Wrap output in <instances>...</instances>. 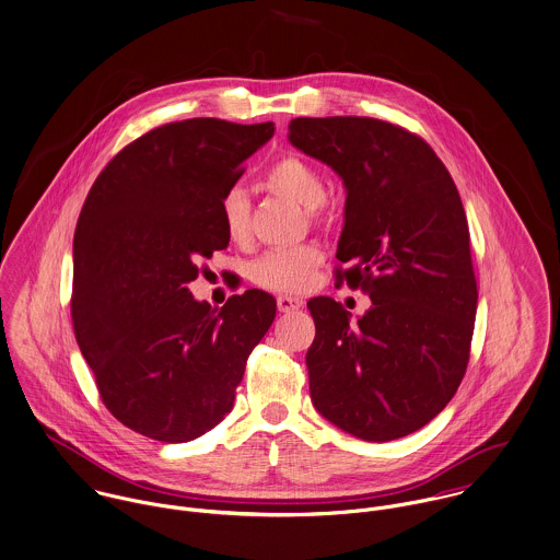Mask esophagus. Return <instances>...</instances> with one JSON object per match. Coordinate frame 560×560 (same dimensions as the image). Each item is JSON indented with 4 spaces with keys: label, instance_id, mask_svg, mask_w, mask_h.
Segmentation results:
<instances>
[{
    "label": "esophagus",
    "instance_id": "34e87169",
    "mask_svg": "<svg viewBox=\"0 0 560 560\" xmlns=\"http://www.w3.org/2000/svg\"><path fill=\"white\" fill-rule=\"evenodd\" d=\"M277 307H279L281 313H290V311L301 310V307H303V301L292 299V296H279V299H277Z\"/></svg>",
    "mask_w": 560,
    "mask_h": 560
}]
</instances>
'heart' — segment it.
Returning <instances> with one entry per match:
<instances>
[{
    "label": "heart",
    "instance_id": "heart-1",
    "mask_svg": "<svg viewBox=\"0 0 560 560\" xmlns=\"http://www.w3.org/2000/svg\"><path fill=\"white\" fill-rule=\"evenodd\" d=\"M268 187L292 197L301 206L310 208L313 221L322 219V203L328 188L322 174L299 156L277 159L264 174ZM221 223L225 236L234 245H245L250 236V201L243 187H230L221 199ZM322 261V253L315 245H299L264 253L250 266V279L264 290L281 294H301L310 290L315 268Z\"/></svg>",
    "mask_w": 560,
    "mask_h": 560
}]
</instances>
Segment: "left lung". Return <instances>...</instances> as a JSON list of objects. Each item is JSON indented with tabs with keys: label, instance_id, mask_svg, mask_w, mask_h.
Listing matches in <instances>:
<instances>
[{
	"label": "left lung",
	"instance_id": "1",
	"mask_svg": "<svg viewBox=\"0 0 560 560\" xmlns=\"http://www.w3.org/2000/svg\"><path fill=\"white\" fill-rule=\"evenodd\" d=\"M290 141L348 188L335 279L370 294L359 322L311 299V399L348 434L386 442L428 425L470 359L477 277L457 187L417 132L365 116L296 118Z\"/></svg>",
	"mask_w": 560,
	"mask_h": 560
}]
</instances>
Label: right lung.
Returning a JSON list of instances; mask_svg holds the SVG:
<instances>
[{
  "mask_svg": "<svg viewBox=\"0 0 560 560\" xmlns=\"http://www.w3.org/2000/svg\"><path fill=\"white\" fill-rule=\"evenodd\" d=\"M272 122L190 118L125 145L90 188L72 243L70 315L105 408L128 430L187 442L234 406L277 301L247 290L221 310L188 283L225 249L221 199Z\"/></svg>",
  "mask_w": 560,
  "mask_h": 560,
  "instance_id": "right-lung-1",
  "label": "right lung"
}]
</instances>
